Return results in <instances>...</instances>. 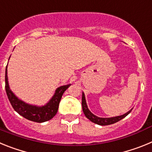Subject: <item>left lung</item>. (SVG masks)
<instances>
[{"label": "left lung", "instance_id": "left-lung-1", "mask_svg": "<svg viewBox=\"0 0 152 152\" xmlns=\"http://www.w3.org/2000/svg\"><path fill=\"white\" fill-rule=\"evenodd\" d=\"M82 110L83 112H84V115L88 119H89L91 122L93 123H96V124L100 125V126H107V125H111L113 124V123H116V122L119 121V120H121L122 119L126 117L129 113L132 111L129 110V112H127L126 113L123 114L122 116H116V117H112V118H100L98 117V116H95L91 111L88 110V106H87V103H86V100H85V96H84V94L83 93L82 94Z\"/></svg>", "mask_w": 152, "mask_h": 152}]
</instances>
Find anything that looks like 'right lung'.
<instances>
[{"instance_id":"1","label":"right lung","mask_w":152,"mask_h":152,"mask_svg":"<svg viewBox=\"0 0 152 152\" xmlns=\"http://www.w3.org/2000/svg\"><path fill=\"white\" fill-rule=\"evenodd\" d=\"M7 67L6 72H5V89H6L8 99L10 100L14 110L18 113L20 116H23L24 118L29 119L30 121L36 122V123H43L54 117L58 112V105H59L60 100H61L63 94L71 84L61 86L58 88L54 96H52L50 101L47 103L46 105L42 106V107L29 105L23 102L22 100H19L10 90L7 81Z\"/></svg>"}]
</instances>
